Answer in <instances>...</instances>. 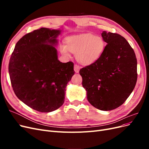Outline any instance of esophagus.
Returning a JSON list of instances; mask_svg holds the SVG:
<instances>
[{"instance_id":"esophagus-1","label":"esophagus","mask_w":149,"mask_h":149,"mask_svg":"<svg viewBox=\"0 0 149 149\" xmlns=\"http://www.w3.org/2000/svg\"><path fill=\"white\" fill-rule=\"evenodd\" d=\"M80 66H79V65H74V71L76 72V73H79V70H80Z\"/></svg>"}]
</instances>
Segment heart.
I'll return each mask as SVG.
<instances>
[{
    "label": "heart",
    "mask_w": 149,
    "mask_h": 149,
    "mask_svg": "<svg viewBox=\"0 0 149 149\" xmlns=\"http://www.w3.org/2000/svg\"><path fill=\"white\" fill-rule=\"evenodd\" d=\"M65 45L60 46V50L64 55L69 56L70 52L75 53L77 61L83 65H89L100 57L105 43L99 36L91 33L72 35L65 40Z\"/></svg>",
    "instance_id": "heart-1"
}]
</instances>
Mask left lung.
Masks as SVG:
<instances>
[{"label": "left lung", "instance_id": "left-lung-1", "mask_svg": "<svg viewBox=\"0 0 149 149\" xmlns=\"http://www.w3.org/2000/svg\"><path fill=\"white\" fill-rule=\"evenodd\" d=\"M107 43L100 57L79 70L87 99L94 107L111 111L119 107L134 90L137 79L133 48L119 34L101 33Z\"/></svg>", "mask_w": 149, "mask_h": 149}]
</instances>
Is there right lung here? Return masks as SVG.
<instances>
[{
  "instance_id": "1",
  "label": "right lung",
  "mask_w": 149,
  "mask_h": 149,
  "mask_svg": "<svg viewBox=\"0 0 149 149\" xmlns=\"http://www.w3.org/2000/svg\"><path fill=\"white\" fill-rule=\"evenodd\" d=\"M59 30L41 28L26 33L17 44L8 64L17 97L35 111L49 112L64 103L67 84L74 74L73 62L58 60Z\"/></svg>"
}]
</instances>
